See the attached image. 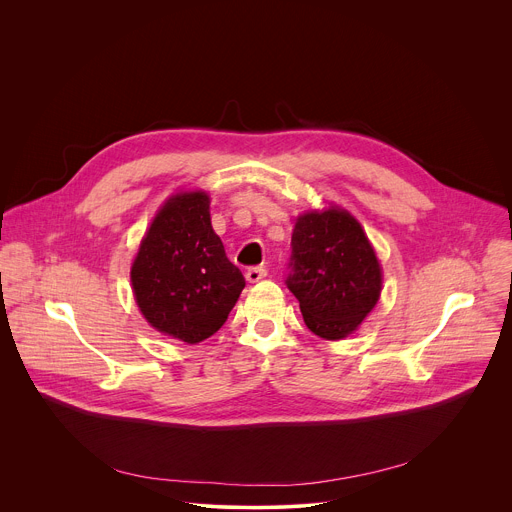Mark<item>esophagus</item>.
Returning <instances> with one entry per match:
<instances>
[{
	"label": "esophagus",
	"mask_w": 512,
	"mask_h": 512,
	"mask_svg": "<svg viewBox=\"0 0 512 512\" xmlns=\"http://www.w3.org/2000/svg\"><path fill=\"white\" fill-rule=\"evenodd\" d=\"M265 275H267V269H265V267H249V269H247V273H245V277H247V281H249V283H257V281H261Z\"/></svg>",
	"instance_id": "esophagus-1"
}]
</instances>
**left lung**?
Masks as SVG:
<instances>
[{"label": "left lung", "mask_w": 512, "mask_h": 512, "mask_svg": "<svg viewBox=\"0 0 512 512\" xmlns=\"http://www.w3.org/2000/svg\"><path fill=\"white\" fill-rule=\"evenodd\" d=\"M285 283L306 326L320 338L342 340L377 306L383 273L356 218L328 206L298 216Z\"/></svg>", "instance_id": "left-lung-1"}]
</instances>
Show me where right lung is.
I'll return each instance as SVG.
<instances>
[{"label":"right lung","mask_w":512,"mask_h":512,"mask_svg":"<svg viewBox=\"0 0 512 512\" xmlns=\"http://www.w3.org/2000/svg\"><path fill=\"white\" fill-rule=\"evenodd\" d=\"M131 287L150 326L186 344L227 322L245 277L212 231L206 192H178L158 210L133 259Z\"/></svg>","instance_id":"1"}]
</instances>
